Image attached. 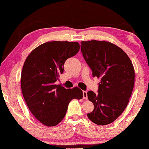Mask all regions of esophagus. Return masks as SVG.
<instances>
[{
    "mask_svg": "<svg viewBox=\"0 0 149 149\" xmlns=\"http://www.w3.org/2000/svg\"><path fill=\"white\" fill-rule=\"evenodd\" d=\"M83 98L84 100H87V92L86 91H83Z\"/></svg>",
    "mask_w": 149,
    "mask_h": 149,
    "instance_id": "34e87169",
    "label": "esophagus"
}]
</instances>
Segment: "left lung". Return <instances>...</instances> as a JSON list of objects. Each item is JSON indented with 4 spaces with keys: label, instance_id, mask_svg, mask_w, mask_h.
<instances>
[{
    "label": "left lung",
    "instance_id": "left-lung-1",
    "mask_svg": "<svg viewBox=\"0 0 149 149\" xmlns=\"http://www.w3.org/2000/svg\"><path fill=\"white\" fill-rule=\"evenodd\" d=\"M81 47L93 77L101 80L97 94L92 91L87 93L94 105L87 117L96 124H109L128 104L134 85L132 62L122 49L107 41H83Z\"/></svg>",
    "mask_w": 149,
    "mask_h": 149
}]
</instances>
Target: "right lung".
Masks as SVG:
<instances>
[{
  "mask_svg": "<svg viewBox=\"0 0 149 149\" xmlns=\"http://www.w3.org/2000/svg\"><path fill=\"white\" fill-rule=\"evenodd\" d=\"M79 49L77 42H48L33 49L25 60L21 76L23 97L31 113L45 126H56L65 116L70 101L83 98L79 87L65 89L55 84L63 73L64 62Z\"/></svg>",
  "mask_w": 149,
  "mask_h": 149,
  "instance_id": "right-lung-1",
  "label": "right lung"
}]
</instances>
